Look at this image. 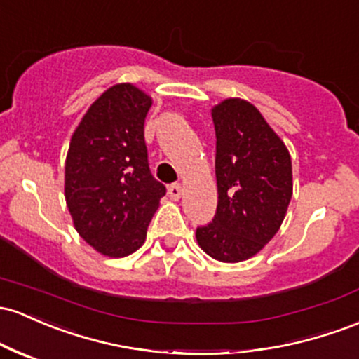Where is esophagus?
Here are the masks:
<instances>
[{"mask_svg": "<svg viewBox=\"0 0 359 359\" xmlns=\"http://www.w3.org/2000/svg\"><path fill=\"white\" fill-rule=\"evenodd\" d=\"M168 194H170V198L173 201H179L182 198V186H180V184H172V186L168 187Z\"/></svg>", "mask_w": 359, "mask_h": 359, "instance_id": "1", "label": "esophagus"}]
</instances>
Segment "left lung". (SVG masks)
<instances>
[{
    "instance_id": "obj_1",
    "label": "left lung",
    "mask_w": 359,
    "mask_h": 359,
    "mask_svg": "<svg viewBox=\"0 0 359 359\" xmlns=\"http://www.w3.org/2000/svg\"><path fill=\"white\" fill-rule=\"evenodd\" d=\"M216 131L218 208L196 240L219 262H242L259 254L278 233L291 194L293 172L286 144L257 107L224 98L211 109Z\"/></svg>"
}]
</instances>
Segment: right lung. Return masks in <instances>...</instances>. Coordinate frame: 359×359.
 <instances>
[{"instance_id": "obj_1", "label": "right lung", "mask_w": 359, "mask_h": 359, "mask_svg": "<svg viewBox=\"0 0 359 359\" xmlns=\"http://www.w3.org/2000/svg\"><path fill=\"white\" fill-rule=\"evenodd\" d=\"M153 98L117 83L90 105L69 141L65 198L80 237L105 257H126L147 240L165 196L149 173L144 119Z\"/></svg>"}]
</instances>
